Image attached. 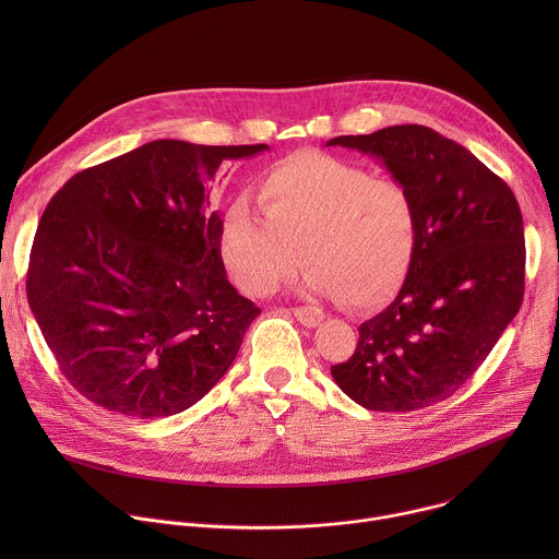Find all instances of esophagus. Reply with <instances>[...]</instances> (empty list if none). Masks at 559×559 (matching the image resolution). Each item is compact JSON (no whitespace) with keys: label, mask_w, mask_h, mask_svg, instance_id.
I'll use <instances>...</instances> for the list:
<instances>
[{"label":"esophagus","mask_w":559,"mask_h":559,"mask_svg":"<svg viewBox=\"0 0 559 559\" xmlns=\"http://www.w3.org/2000/svg\"><path fill=\"white\" fill-rule=\"evenodd\" d=\"M294 316H296V321H298L300 325H305V328H316V325H321V323H323V318H325L323 309L311 307V305L296 307V309H294Z\"/></svg>","instance_id":"esophagus-1"}]
</instances>
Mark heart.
I'll list each match as a JSON object with an SVG mask.
<instances>
[{"mask_svg":"<svg viewBox=\"0 0 559 559\" xmlns=\"http://www.w3.org/2000/svg\"><path fill=\"white\" fill-rule=\"evenodd\" d=\"M259 203L263 214L234 201L218 229L223 265L246 294L276 292L298 257L313 292L358 309L384 305L407 283L420 214L403 181L302 150L263 173Z\"/></svg>","mask_w":559,"mask_h":559,"instance_id":"1","label":"heart"}]
</instances>
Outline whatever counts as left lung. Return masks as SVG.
<instances>
[{
  "label": "left lung",
  "instance_id": "obj_1",
  "mask_svg": "<svg viewBox=\"0 0 559 559\" xmlns=\"http://www.w3.org/2000/svg\"><path fill=\"white\" fill-rule=\"evenodd\" d=\"M378 156L409 186L420 243L395 300L358 328L332 376L371 412L447 401L485 362L524 298V225L511 188L480 158L427 126L328 141Z\"/></svg>",
  "mask_w": 559,
  "mask_h": 559
}]
</instances>
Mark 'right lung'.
Masks as SVG:
<instances>
[{
	"instance_id": "obj_1",
	"label": "right lung",
	"mask_w": 559,
	"mask_h": 559,
	"mask_svg": "<svg viewBox=\"0 0 559 559\" xmlns=\"http://www.w3.org/2000/svg\"><path fill=\"white\" fill-rule=\"evenodd\" d=\"M263 150L158 139L50 199L26 294L61 373L91 403L166 418L225 376L261 309L225 276L207 183L227 158Z\"/></svg>"
}]
</instances>
